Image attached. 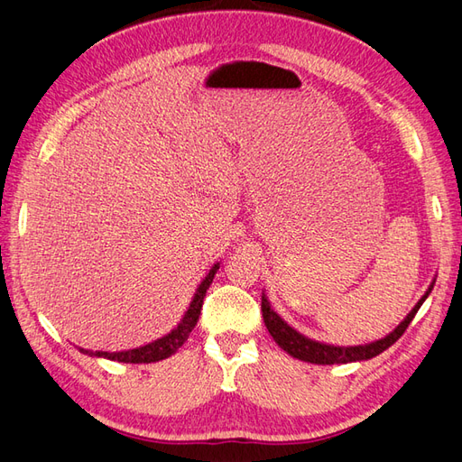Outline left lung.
Segmentation results:
<instances>
[{
  "mask_svg": "<svg viewBox=\"0 0 462 462\" xmlns=\"http://www.w3.org/2000/svg\"><path fill=\"white\" fill-rule=\"evenodd\" d=\"M433 284L429 286L427 292L421 296V300L415 304V309L407 314L405 320L399 324L392 334H387L382 340H375L372 344L365 346H330V344H322L310 340V337L302 336L300 332H296L294 328H291L286 324L282 318L276 314L271 309V302L266 300V296L263 292L261 299V310H263V320L266 330L271 332V336L274 337V342L279 344L286 354H291L296 360L302 362H310V364H320V365H332V364H350V362H362V360H370V357H375L382 352H385L389 346H393L399 337L403 336V332L407 330V326L411 324V320L415 318L417 310L421 309V304L425 302V299L433 291Z\"/></svg>",
  "mask_w": 462,
  "mask_h": 462,
  "instance_id": "8db88e82",
  "label": "left lung"
}]
</instances>
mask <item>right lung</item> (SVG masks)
<instances>
[{
  "label": "right lung",
  "mask_w": 462,
  "mask_h": 462,
  "mask_svg": "<svg viewBox=\"0 0 462 462\" xmlns=\"http://www.w3.org/2000/svg\"><path fill=\"white\" fill-rule=\"evenodd\" d=\"M217 269H219V263L211 266V271L199 284L196 296H193L188 312L183 314L178 328H173L168 336H163V337H160V340L152 342V344L134 347V350H128V352H88V350H85V347H79V350L83 354H88V356L106 357V360L125 362V364H152V362L166 360V357H170L171 354H176L180 350L183 342L189 337V332L196 328V324L199 320V314H201L203 296H205V292H208L209 284L213 282V276H215V273H217Z\"/></svg>",
  "instance_id": "1"
}]
</instances>
